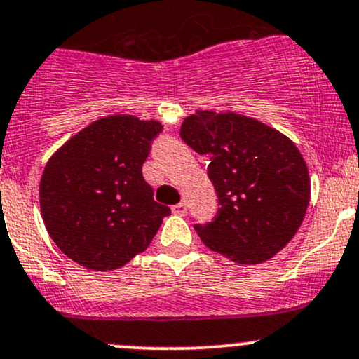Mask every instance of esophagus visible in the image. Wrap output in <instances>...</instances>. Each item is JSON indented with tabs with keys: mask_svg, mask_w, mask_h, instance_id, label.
Instances as JSON below:
<instances>
[{
	"mask_svg": "<svg viewBox=\"0 0 359 359\" xmlns=\"http://www.w3.org/2000/svg\"><path fill=\"white\" fill-rule=\"evenodd\" d=\"M186 211H187L186 203H179V204H175V206H172V212H175V215L184 216L186 215Z\"/></svg>",
	"mask_w": 359,
	"mask_h": 359,
	"instance_id": "34e87169",
	"label": "esophagus"
}]
</instances>
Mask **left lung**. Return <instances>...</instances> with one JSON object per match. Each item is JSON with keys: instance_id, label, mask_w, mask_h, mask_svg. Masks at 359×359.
<instances>
[{"instance_id": "obj_1", "label": "left lung", "mask_w": 359, "mask_h": 359, "mask_svg": "<svg viewBox=\"0 0 359 359\" xmlns=\"http://www.w3.org/2000/svg\"><path fill=\"white\" fill-rule=\"evenodd\" d=\"M180 137L210 156L218 215L194 224L204 245L237 264H262L285 249L305 218L310 175L297 144L237 112L196 110Z\"/></svg>"}]
</instances>
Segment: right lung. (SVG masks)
I'll list each match as a JSON object with an SVG mask.
<instances>
[{
	"label": "right lung",
	"instance_id": "add662e5",
	"mask_svg": "<svg viewBox=\"0 0 359 359\" xmlns=\"http://www.w3.org/2000/svg\"><path fill=\"white\" fill-rule=\"evenodd\" d=\"M161 122L129 114L93 121L47 161L39 186L47 233L71 261L119 269L148 249L170 208L143 179Z\"/></svg>",
	"mask_w": 359,
	"mask_h": 359
}]
</instances>
